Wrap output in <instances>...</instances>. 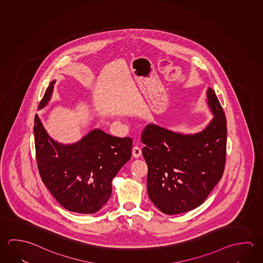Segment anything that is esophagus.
Wrapping results in <instances>:
<instances>
[{
  "instance_id": "34e87169",
  "label": "esophagus",
  "mask_w": 263,
  "mask_h": 263,
  "mask_svg": "<svg viewBox=\"0 0 263 263\" xmlns=\"http://www.w3.org/2000/svg\"><path fill=\"white\" fill-rule=\"evenodd\" d=\"M132 153H133V156L135 157V158H138V157H140L142 152H141L140 147L135 146V147H133V149H132Z\"/></svg>"
}]
</instances>
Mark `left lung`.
I'll use <instances>...</instances> for the list:
<instances>
[{
	"instance_id": "obj_1",
	"label": "left lung",
	"mask_w": 263,
	"mask_h": 263,
	"mask_svg": "<svg viewBox=\"0 0 263 263\" xmlns=\"http://www.w3.org/2000/svg\"><path fill=\"white\" fill-rule=\"evenodd\" d=\"M207 98L214 117L199 133L183 135L155 125L143 129L147 193L165 214L189 212L201 205L223 175L226 115L212 88H208Z\"/></svg>"
}]
</instances>
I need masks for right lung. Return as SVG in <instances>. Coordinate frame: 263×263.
Listing matches in <instances>:
<instances>
[{"label": "right lung", "mask_w": 263, "mask_h": 263, "mask_svg": "<svg viewBox=\"0 0 263 263\" xmlns=\"http://www.w3.org/2000/svg\"><path fill=\"white\" fill-rule=\"evenodd\" d=\"M54 83L49 85L39 109L50 101ZM33 129L37 170L56 200L70 212L100 211L111 197V180L131 158L132 138L94 129L79 142L63 145L49 137L37 115Z\"/></svg>", "instance_id": "right-lung-1"}]
</instances>
